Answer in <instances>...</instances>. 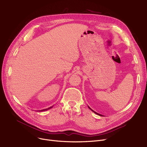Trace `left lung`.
<instances>
[{"instance_id":"left-lung-1","label":"left lung","mask_w":147,"mask_h":147,"mask_svg":"<svg viewBox=\"0 0 147 147\" xmlns=\"http://www.w3.org/2000/svg\"><path fill=\"white\" fill-rule=\"evenodd\" d=\"M88 108H89V109H90V110H92V111H93V112H94V113H95V114H98V115H101V116H102V115H101V114H98V113H96V112H95V111H94V110H92V109H90V107H88Z\"/></svg>"}]
</instances>
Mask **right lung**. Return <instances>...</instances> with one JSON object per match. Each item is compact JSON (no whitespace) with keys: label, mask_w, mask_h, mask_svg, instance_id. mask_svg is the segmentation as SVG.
I'll use <instances>...</instances> for the list:
<instances>
[{"label":"right lung","mask_w":147,"mask_h":147,"mask_svg":"<svg viewBox=\"0 0 147 147\" xmlns=\"http://www.w3.org/2000/svg\"><path fill=\"white\" fill-rule=\"evenodd\" d=\"M53 107V106H52V107H49L48 109H44V110H39L38 111H46V110H49V109H51V108H52Z\"/></svg>","instance_id":"obj_1"}]
</instances>
